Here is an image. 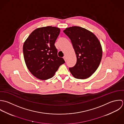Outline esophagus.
I'll use <instances>...</instances> for the list:
<instances>
[{
	"label": "esophagus",
	"mask_w": 124,
	"mask_h": 124,
	"mask_svg": "<svg viewBox=\"0 0 124 124\" xmlns=\"http://www.w3.org/2000/svg\"><path fill=\"white\" fill-rule=\"evenodd\" d=\"M63 58H64V60L65 61H66V60H67V57H66V56L65 55V56H64V57H63Z\"/></svg>",
	"instance_id": "34e87169"
}]
</instances>
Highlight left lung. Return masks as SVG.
<instances>
[{"mask_svg":"<svg viewBox=\"0 0 124 124\" xmlns=\"http://www.w3.org/2000/svg\"><path fill=\"white\" fill-rule=\"evenodd\" d=\"M63 32L70 38L77 57V62L69 70L78 79L89 78L97 70L102 57V48L97 37L78 26L66 28Z\"/></svg>","mask_w":124,"mask_h":124,"instance_id":"1","label":"left lung"}]
</instances>
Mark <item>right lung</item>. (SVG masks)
I'll use <instances>...</instances> for the list:
<instances>
[{
	"mask_svg": "<svg viewBox=\"0 0 124 124\" xmlns=\"http://www.w3.org/2000/svg\"><path fill=\"white\" fill-rule=\"evenodd\" d=\"M59 28L46 26L34 30L24 43L23 52L26 66L34 76L41 80L52 78L59 66L65 63L57 55L54 43Z\"/></svg>",
	"mask_w": 124,
	"mask_h": 124,
	"instance_id": "obj_1",
	"label": "right lung"
}]
</instances>
